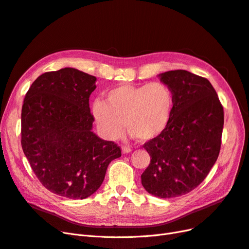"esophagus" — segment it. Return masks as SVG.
Returning a JSON list of instances; mask_svg holds the SVG:
<instances>
[{"label":"esophagus","instance_id":"34e87169","mask_svg":"<svg viewBox=\"0 0 249 249\" xmlns=\"http://www.w3.org/2000/svg\"><path fill=\"white\" fill-rule=\"evenodd\" d=\"M122 151H123V153H128V152L132 151V148L130 146H126V145H123Z\"/></svg>","mask_w":249,"mask_h":249}]
</instances>
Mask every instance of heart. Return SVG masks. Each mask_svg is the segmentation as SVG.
Returning a JSON list of instances; mask_svg holds the SVG:
<instances>
[{"label": "heart", "mask_w": 249, "mask_h": 249, "mask_svg": "<svg viewBox=\"0 0 249 249\" xmlns=\"http://www.w3.org/2000/svg\"><path fill=\"white\" fill-rule=\"evenodd\" d=\"M174 95L162 82L124 84L109 90L106 102L92 103V115L100 133L117 139L127 130L141 141H151L164 133L174 110Z\"/></svg>", "instance_id": "b5f03b06"}]
</instances>
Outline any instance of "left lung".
Here are the masks:
<instances>
[{
	"label": "left lung",
	"mask_w": 249,
	"mask_h": 249,
	"mask_svg": "<svg viewBox=\"0 0 249 249\" xmlns=\"http://www.w3.org/2000/svg\"><path fill=\"white\" fill-rule=\"evenodd\" d=\"M174 95L167 130L143 147L150 164L141 175L149 194L174 198L202 183L215 164L221 146L224 107L208 79L185 70L160 75Z\"/></svg>",
	"instance_id": "8db88e82"
}]
</instances>
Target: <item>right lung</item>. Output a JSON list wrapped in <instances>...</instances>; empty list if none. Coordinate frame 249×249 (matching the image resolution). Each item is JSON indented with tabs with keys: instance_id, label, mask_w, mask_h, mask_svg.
<instances>
[{
	"instance_id": "obj_1",
	"label": "right lung",
	"mask_w": 249,
	"mask_h": 249,
	"mask_svg": "<svg viewBox=\"0 0 249 249\" xmlns=\"http://www.w3.org/2000/svg\"><path fill=\"white\" fill-rule=\"evenodd\" d=\"M97 78L73 68L46 72L32 83L21 109V147L42 185L55 195L85 199L122 156L113 141L91 132L89 96Z\"/></svg>"
}]
</instances>
